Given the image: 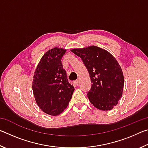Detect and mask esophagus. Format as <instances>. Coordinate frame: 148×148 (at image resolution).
Here are the masks:
<instances>
[{
	"label": "esophagus",
	"instance_id": "esophagus-1",
	"mask_svg": "<svg viewBox=\"0 0 148 148\" xmlns=\"http://www.w3.org/2000/svg\"><path fill=\"white\" fill-rule=\"evenodd\" d=\"M79 83V80L77 79V80H76V81H74V84L76 85H78Z\"/></svg>",
	"mask_w": 148,
	"mask_h": 148
}]
</instances>
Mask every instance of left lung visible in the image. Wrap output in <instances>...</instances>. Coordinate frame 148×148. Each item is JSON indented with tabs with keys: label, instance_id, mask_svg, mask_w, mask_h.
<instances>
[{
	"label": "left lung",
	"instance_id": "obj_1",
	"mask_svg": "<svg viewBox=\"0 0 148 148\" xmlns=\"http://www.w3.org/2000/svg\"><path fill=\"white\" fill-rule=\"evenodd\" d=\"M71 51L81 57L89 72L92 85L87 95L90 102L103 111L113 109L121 98L125 84L123 73L116 58L95 46Z\"/></svg>",
	"mask_w": 148,
	"mask_h": 148
}]
</instances>
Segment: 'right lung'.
I'll return each mask as SVG.
<instances>
[{
  "instance_id": "1",
  "label": "right lung",
  "mask_w": 148,
  "mask_h": 148,
  "mask_svg": "<svg viewBox=\"0 0 148 148\" xmlns=\"http://www.w3.org/2000/svg\"><path fill=\"white\" fill-rule=\"evenodd\" d=\"M66 51L59 47L47 51L34 74L32 91L35 101L40 108L50 116H58L66 108L74 91L61 62Z\"/></svg>"
}]
</instances>
